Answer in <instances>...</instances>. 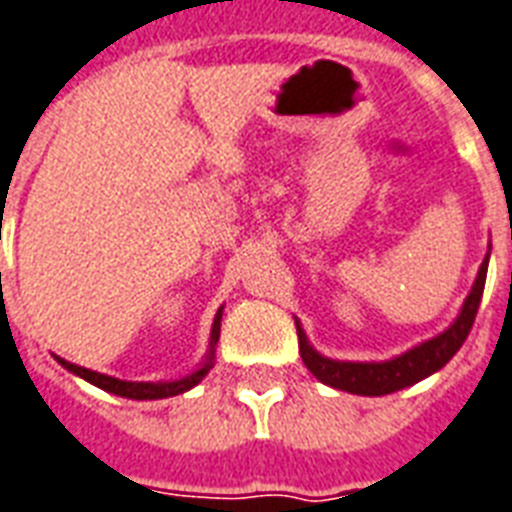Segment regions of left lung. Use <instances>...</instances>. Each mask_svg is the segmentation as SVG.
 <instances>
[{"mask_svg": "<svg viewBox=\"0 0 512 512\" xmlns=\"http://www.w3.org/2000/svg\"><path fill=\"white\" fill-rule=\"evenodd\" d=\"M486 271H488V255L483 260V266L478 271V279L469 290L467 301L461 306V312L453 320L450 328L437 333L429 342H420L418 347L401 352L391 361L380 363H355V361H333L325 358L320 352L314 350L309 339H306L304 328L295 320L298 328V352L304 358L306 369L325 385H331L336 391L358 393V396H388L401 388H410L415 382L426 380L429 374L439 372L445 363L458 352V347L467 342L472 323H475V314H478L480 298H483V287H486Z\"/></svg>", "mask_w": 512, "mask_h": 512, "instance_id": "1", "label": "left lung"}]
</instances>
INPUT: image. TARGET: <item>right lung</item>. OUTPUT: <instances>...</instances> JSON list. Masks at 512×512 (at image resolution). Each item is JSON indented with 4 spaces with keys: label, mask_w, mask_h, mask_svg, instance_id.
Listing matches in <instances>:
<instances>
[{
    "label": "right lung",
    "mask_w": 512,
    "mask_h": 512,
    "mask_svg": "<svg viewBox=\"0 0 512 512\" xmlns=\"http://www.w3.org/2000/svg\"><path fill=\"white\" fill-rule=\"evenodd\" d=\"M219 325H222V309L217 312L214 317V325H211V342H208V355L206 361L200 363L198 369L187 377H181V380H173V382H127V380H116V377H108V374H100V372H92V369H83V366H75V363L64 361V358H56V361L62 363L67 372L78 374L83 377L86 382H92L97 388L108 393H116V396H124V399H138V401H146V399H168V396H179V393L189 391V388H195L208 372H211V366H214V347L219 342Z\"/></svg>",
    "instance_id": "add662e5"
}]
</instances>
